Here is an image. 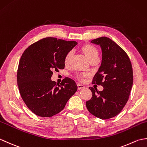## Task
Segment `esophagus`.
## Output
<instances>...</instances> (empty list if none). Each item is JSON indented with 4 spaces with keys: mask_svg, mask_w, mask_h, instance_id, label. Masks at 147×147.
<instances>
[{
    "mask_svg": "<svg viewBox=\"0 0 147 147\" xmlns=\"http://www.w3.org/2000/svg\"><path fill=\"white\" fill-rule=\"evenodd\" d=\"M78 86V90H80V89H82V88H85V86L83 85H81V84H78L77 85Z\"/></svg>",
    "mask_w": 147,
    "mask_h": 147,
    "instance_id": "esophagus-1",
    "label": "esophagus"
}]
</instances>
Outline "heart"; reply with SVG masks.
Segmentation results:
<instances>
[{
	"label": "heart",
	"mask_w": 147,
	"mask_h": 147,
	"mask_svg": "<svg viewBox=\"0 0 147 147\" xmlns=\"http://www.w3.org/2000/svg\"><path fill=\"white\" fill-rule=\"evenodd\" d=\"M81 50L83 52V53L85 55L86 57V58L88 59V60L90 61H91L92 59H98V52L97 49H96L95 47H93V45H89V44H86L83 45L82 48H81ZM73 51H69L67 52L66 55H65V57H64V63L65 65H69L70 64L71 59L73 57ZM83 78V75H80L78 76V78L80 80H82Z\"/></svg>",
	"instance_id": "b5f03b06"
}]
</instances>
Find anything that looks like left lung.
Segmentation results:
<instances>
[{
  "mask_svg": "<svg viewBox=\"0 0 147 147\" xmlns=\"http://www.w3.org/2000/svg\"><path fill=\"white\" fill-rule=\"evenodd\" d=\"M100 47L101 65L93 78V83L101 85L104 90L97 91L90 87L92 97L86 102L88 111L101 119L117 115L128 100L133 83L131 63L125 51L107 37L93 40Z\"/></svg>",
  "mask_w": 147,
  "mask_h": 147,
  "instance_id": "left-lung-1",
  "label": "left lung"
}]
</instances>
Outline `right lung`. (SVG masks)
<instances>
[{
  "mask_svg": "<svg viewBox=\"0 0 147 147\" xmlns=\"http://www.w3.org/2000/svg\"><path fill=\"white\" fill-rule=\"evenodd\" d=\"M78 44L48 37L27 48L19 62L17 81L20 95L30 111L40 117L60 112L76 93L74 80L65 78L61 85L51 80L53 71L64 68V57Z\"/></svg>",
  "mask_w": 147,
  "mask_h": 147,
  "instance_id": "obj_1",
  "label": "right lung"
}]
</instances>
